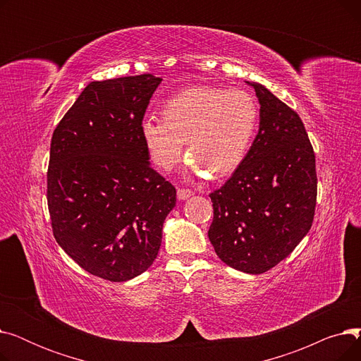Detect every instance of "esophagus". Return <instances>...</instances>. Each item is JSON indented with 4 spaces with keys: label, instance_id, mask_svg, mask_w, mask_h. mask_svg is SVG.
<instances>
[{
    "label": "esophagus",
    "instance_id": "esophagus-1",
    "mask_svg": "<svg viewBox=\"0 0 361 361\" xmlns=\"http://www.w3.org/2000/svg\"><path fill=\"white\" fill-rule=\"evenodd\" d=\"M192 196H193V192L188 190V188H178V190H177V197L180 200H185V199L192 197Z\"/></svg>",
    "mask_w": 361,
    "mask_h": 361
}]
</instances>
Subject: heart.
Instances as JSON below:
<instances>
[{
  "label": "heart",
  "instance_id": "b5f03b06",
  "mask_svg": "<svg viewBox=\"0 0 361 361\" xmlns=\"http://www.w3.org/2000/svg\"><path fill=\"white\" fill-rule=\"evenodd\" d=\"M162 120L147 117L140 136L158 169H174L187 142L188 168L197 177L231 176L247 158L259 123L250 93L214 86L188 87L168 98Z\"/></svg>",
  "mask_w": 361,
  "mask_h": 361
}]
</instances>
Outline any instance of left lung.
<instances>
[{
    "label": "left lung",
    "instance_id": "obj_1",
    "mask_svg": "<svg viewBox=\"0 0 361 361\" xmlns=\"http://www.w3.org/2000/svg\"><path fill=\"white\" fill-rule=\"evenodd\" d=\"M259 131L247 158L209 195L207 231L218 257L245 274H263L309 233L316 206L314 152L298 114L260 83Z\"/></svg>",
    "mask_w": 361,
    "mask_h": 361
}]
</instances>
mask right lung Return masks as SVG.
Returning a JSON list of instances; mask_svg holds the SVG:
<instances>
[{"label":"right lung","mask_w":361,"mask_h":361,"mask_svg":"<svg viewBox=\"0 0 361 361\" xmlns=\"http://www.w3.org/2000/svg\"><path fill=\"white\" fill-rule=\"evenodd\" d=\"M161 82L154 74L92 82L52 135L47 199L54 237L80 268L111 282L150 268L177 202L140 136Z\"/></svg>","instance_id":"obj_1"}]
</instances>
